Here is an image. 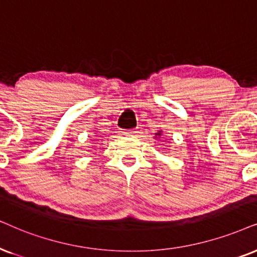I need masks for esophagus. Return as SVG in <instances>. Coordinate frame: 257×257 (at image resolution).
<instances>
[{
    "label": "esophagus",
    "mask_w": 257,
    "mask_h": 257,
    "mask_svg": "<svg viewBox=\"0 0 257 257\" xmlns=\"http://www.w3.org/2000/svg\"><path fill=\"white\" fill-rule=\"evenodd\" d=\"M135 134H136V132L134 131V129H126V131L122 132L123 136H134Z\"/></svg>",
    "instance_id": "esophagus-1"
}]
</instances>
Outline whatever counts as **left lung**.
I'll return each mask as SVG.
<instances>
[{
  "label": "left lung",
  "instance_id": "1",
  "mask_svg": "<svg viewBox=\"0 0 257 257\" xmlns=\"http://www.w3.org/2000/svg\"><path fill=\"white\" fill-rule=\"evenodd\" d=\"M157 135H160V133H158V134Z\"/></svg>",
  "mask_w": 257,
  "mask_h": 257
}]
</instances>
